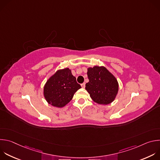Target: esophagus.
I'll return each mask as SVG.
<instances>
[{
	"label": "esophagus",
	"instance_id": "1",
	"mask_svg": "<svg viewBox=\"0 0 160 160\" xmlns=\"http://www.w3.org/2000/svg\"><path fill=\"white\" fill-rule=\"evenodd\" d=\"M81 86H82V88H85V83H82V84H81Z\"/></svg>",
	"mask_w": 160,
	"mask_h": 160
}]
</instances>
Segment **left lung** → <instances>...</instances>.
Returning <instances> with one entry per match:
<instances>
[{"mask_svg": "<svg viewBox=\"0 0 160 160\" xmlns=\"http://www.w3.org/2000/svg\"><path fill=\"white\" fill-rule=\"evenodd\" d=\"M87 76L89 82L85 84V89L94 102L108 104L114 101L118 91V83L106 68H88Z\"/></svg>", "mask_w": 160, "mask_h": 160, "instance_id": "left-lung-1", "label": "left lung"}]
</instances>
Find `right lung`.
<instances>
[{"label": "right lung", "instance_id": "1", "mask_svg": "<svg viewBox=\"0 0 160 160\" xmlns=\"http://www.w3.org/2000/svg\"><path fill=\"white\" fill-rule=\"evenodd\" d=\"M81 88L69 68L58 70L45 83L44 97L49 104L62 108L69 102Z\"/></svg>", "mask_w": 160, "mask_h": 160}]
</instances>
